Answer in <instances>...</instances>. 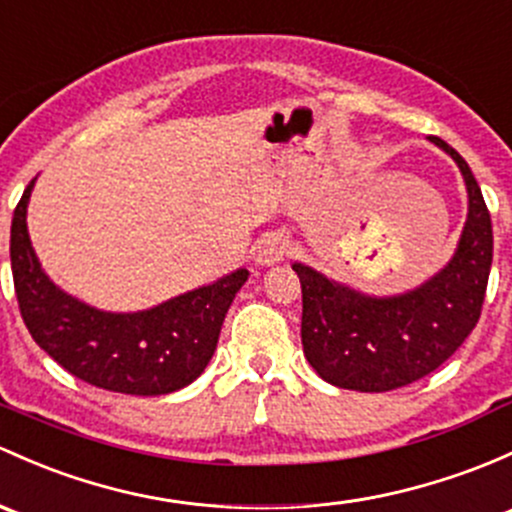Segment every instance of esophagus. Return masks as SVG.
<instances>
[{"mask_svg": "<svg viewBox=\"0 0 512 512\" xmlns=\"http://www.w3.org/2000/svg\"><path fill=\"white\" fill-rule=\"evenodd\" d=\"M289 250V240L287 235L282 233H267L265 238L257 242L255 247V262L257 265H277L279 260H284V255H287Z\"/></svg>", "mask_w": 512, "mask_h": 512, "instance_id": "esophagus-1", "label": "esophagus"}]
</instances>
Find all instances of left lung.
Masks as SVG:
<instances>
[{
  "instance_id": "obj_1",
  "label": "left lung",
  "mask_w": 512,
  "mask_h": 512,
  "mask_svg": "<svg viewBox=\"0 0 512 512\" xmlns=\"http://www.w3.org/2000/svg\"><path fill=\"white\" fill-rule=\"evenodd\" d=\"M464 176L469 213L451 260L400 294L375 297L326 277L304 262L301 346L326 383L358 392L405 387L437 370L466 341L481 316L493 262V228L469 164L444 139L429 137Z\"/></svg>"
}]
</instances>
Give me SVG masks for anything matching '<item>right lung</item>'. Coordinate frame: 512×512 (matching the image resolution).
<instances>
[{
    "label": "right lung",
    "mask_w": 512,
    "mask_h": 512,
    "mask_svg": "<svg viewBox=\"0 0 512 512\" xmlns=\"http://www.w3.org/2000/svg\"><path fill=\"white\" fill-rule=\"evenodd\" d=\"M34 184L16 206L9 242L16 299L31 338L68 373L102 390L149 397L191 385L211 363L225 314L250 272L240 267L152 309L102 311L43 272L26 228Z\"/></svg>",
    "instance_id": "add662e5"
}]
</instances>
